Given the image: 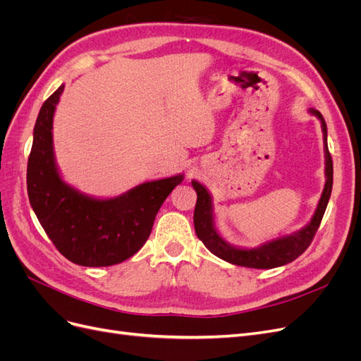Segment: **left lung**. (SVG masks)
Instances as JSON below:
<instances>
[{"instance_id":"1","label":"left lung","mask_w":361,"mask_h":361,"mask_svg":"<svg viewBox=\"0 0 361 361\" xmlns=\"http://www.w3.org/2000/svg\"><path fill=\"white\" fill-rule=\"evenodd\" d=\"M312 116L321 122L322 135H324V155H325V185L321 194V199L316 206L314 214L312 215L310 221L301 227L300 231L290 235L279 236L271 239L257 247H236L216 231L215 226V214H214V202L212 195L207 191L203 183L197 180H191L192 188L197 192V203L194 209V228L200 241L204 247L211 251L212 255L220 257L228 264L247 268L257 269H271L289 264L298 256H301L307 247L310 245L312 239L318 231L324 212L329 204L331 190H333V161L326 145V123L322 114L318 110H309Z\"/></svg>"}]
</instances>
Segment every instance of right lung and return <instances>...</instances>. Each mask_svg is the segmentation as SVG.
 Listing matches in <instances>:
<instances>
[{"mask_svg":"<svg viewBox=\"0 0 361 361\" xmlns=\"http://www.w3.org/2000/svg\"><path fill=\"white\" fill-rule=\"evenodd\" d=\"M64 84L42 105L27 167L30 204L60 253L81 267L120 264L145 245L155 216L183 174L149 180L102 199L63 179L54 152V113Z\"/></svg>","mask_w":361,"mask_h":361,"instance_id":"add662e5","label":"right lung"}]
</instances>
